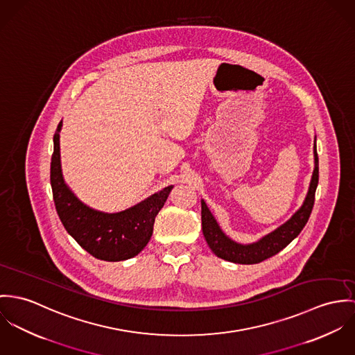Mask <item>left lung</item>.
<instances>
[{"mask_svg": "<svg viewBox=\"0 0 355 355\" xmlns=\"http://www.w3.org/2000/svg\"><path fill=\"white\" fill-rule=\"evenodd\" d=\"M318 184V157L315 151V170L309 187L308 196L305 198L302 207L293 215L290 220L277 227L271 234L261 238L256 243L241 245L232 241L223 234L219 229L216 220L212 214L207 208L205 202L201 201V226L202 234L211 248V250L220 259L238 263V264H257L261 263L276 253H279L283 248H286L295 236L301 233V230L308 223V219L312 214L315 204V188Z\"/></svg>", "mask_w": 355, "mask_h": 355, "instance_id": "8db88e82", "label": "left lung"}]
</instances>
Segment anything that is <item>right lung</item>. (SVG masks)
Instances as JSON below:
<instances>
[{
  "label": "right lung",
  "instance_id": "obj_1",
  "mask_svg": "<svg viewBox=\"0 0 355 355\" xmlns=\"http://www.w3.org/2000/svg\"><path fill=\"white\" fill-rule=\"evenodd\" d=\"M54 133L50 184L57 214L65 230L83 249L99 260L121 261L139 254L153 236L155 216L173 187L117 214H103L84 205L64 184L60 164V130Z\"/></svg>",
  "mask_w": 355,
  "mask_h": 355
}]
</instances>
